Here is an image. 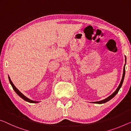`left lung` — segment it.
<instances>
[{"label": "left lung", "instance_id": "left-lung-1", "mask_svg": "<svg viewBox=\"0 0 131 131\" xmlns=\"http://www.w3.org/2000/svg\"><path fill=\"white\" fill-rule=\"evenodd\" d=\"M126 61V59H125ZM125 65H124V70H123V75H122V79H121V82H120L119 83V85L118 86V88L116 89V90L114 92L113 94H112L111 95H110L109 97H108L107 98L105 99L104 100H101V101H95V102H94V103H96V104H103V103H105L107 102V101H108L109 100H111L113 98V97L115 96V95L117 94L118 91L119 90L120 88H121L122 86V83H123V82H124V77H125Z\"/></svg>", "mask_w": 131, "mask_h": 131}]
</instances>
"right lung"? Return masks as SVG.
Masks as SVG:
<instances>
[{
    "label": "right lung",
    "instance_id": "1",
    "mask_svg": "<svg viewBox=\"0 0 131 131\" xmlns=\"http://www.w3.org/2000/svg\"><path fill=\"white\" fill-rule=\"evenodd\" d=\"M9 82H10V84L12 85V88H13V89H14V90L15 91V92L17 93V94L19 95V96L21 97V98H22L24 100H25V101H27V102H29V103H39L38 101H33V100H30V99H28L27 97H26L25 96V95H24V94H23L21 93L19 90H18V89L16 88L15 87V86H14V85L13 84V82H12V80H10V77L9 76Z\"/></svg>",
    "mask_w": 131,
    "mask_h": 131
}]
</instances>
